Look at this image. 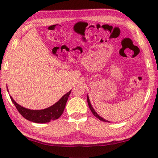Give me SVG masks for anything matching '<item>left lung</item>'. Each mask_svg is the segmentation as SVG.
Instances as JSON below:
<instances>
[{"label": "left lung", "instance_id": "obj_1", "mask_svg": "<svg viewBox=\"0 0 158 158\" xmlns=\"http://www.w3.org/2000/svg\"><path fill=\"white\" fill-rule=\"evenodd\" d=\"M87 102H88V105H89V108H90V111H91V112L93 113V114L94 115V116H95L96 118H98L100 119V121H106V120H105L104 118H102V117H100V116H99V115H98V114L97 113H96V112L95 111L94 109H93V106H92V105H91V104H90V100H89V96H87Z\"/></svg>", "mask_w": 158, "mask_h": 158}]
</instances>
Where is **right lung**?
Wrapping results in <instances>:
<instances>
[{"instance_id":"1","label":"right lung","mask_w":158,"mask_h":158,"mask_svg":"<svg viewBox=\"0 0 158 158\" xmlns=\"http://www.w3.org/2000/svg\"><path fill=\"white\" fill-rule=\"evenodd\" d=\"M70 93L71 90L63 95L60 100L54 105L49 108L42 109V110H31V109H26L16 103L11 96H10V99L18 111L21 116L24 117V118L32 122L37 123H45L50 122L52 120L58 119L62 115Z\"/></svg>"}]
</instances>
